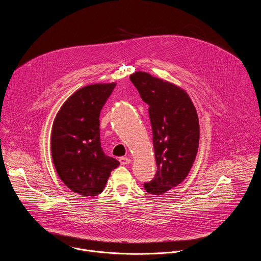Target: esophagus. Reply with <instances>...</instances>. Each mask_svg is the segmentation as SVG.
<instances>
[{
    "instance_id": "obj_1",
    "label": "esophagus",
    "mask_w": 261,
    "mask_h": 261,
    "mask_svg": "<svg viewBox=\"0 0 261 261\" xmlns=\"http://www.w3.org/2000/svg\"><path fill=\"white\" fill-rule=\"evenodd\" d=\"M119 161H120V163H121L122 165H126V164H129V163L131 162V159H130V158H127V157H121V158L119 159Z\"/></svg>"
}]
</instances>
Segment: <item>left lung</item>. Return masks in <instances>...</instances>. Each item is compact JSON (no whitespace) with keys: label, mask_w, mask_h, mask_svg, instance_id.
<instances>
[{"label":"left lung","mask_w":261,"mask_h":261,"mask_svg":"<svg viewBox=\"0 0 261 261\" xmlns=\"http://www.w3.org/2000/svg\"><path fill=\"white\" fill-rule=\"evenodd\" d=\"M130 81L148 105L157 171L143 184L145 191L161 195L176 187L188 175L199 144L196 109L180 88L145 72H136Z\"/></svg>","instance_id":"1"}]
</instances>
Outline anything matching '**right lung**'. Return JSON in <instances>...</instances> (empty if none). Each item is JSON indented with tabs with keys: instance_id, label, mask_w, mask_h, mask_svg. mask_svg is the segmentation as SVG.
Returning <instances> with one entry per match:
<instances>
[{
	"instance_id": "1",
	"label": "right lung",
	"mask_w": 261,
	"mask_h": 261,
	"mask_svg": "<svg viewBox=\"0 0 261 261\" xmlns=\"http://www.w3.org/2000/svg\"><path fill=\"white\" fill-rule=\"evenodd\" d=\"M116 84L80 89L63 104L51 131V155L60 178L73 192L100 194L111 170L120 163L104 154L100 141V111Z\"/></svg>"
}]
</instances>
